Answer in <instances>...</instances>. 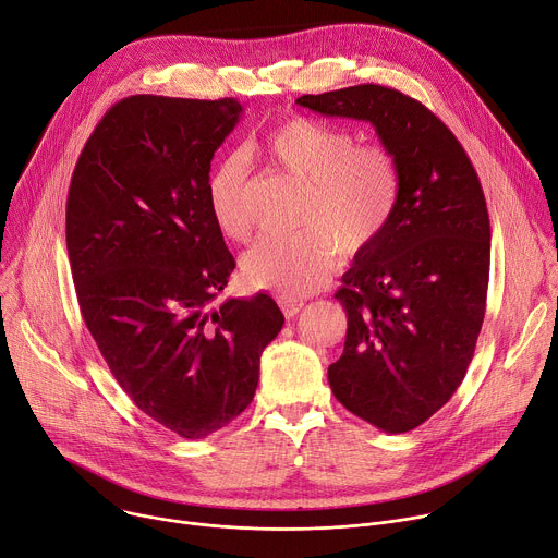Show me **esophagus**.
Returning a JSON list of instances; mask_svg holds the SVG:
<instances>
[{
	"mask_svg": "<svg viewBox=\"0 0 558 558\" xmlns=\"http://www.w3.org/2000/svg\"><path fill=\"white\" fill-rule=\"evenodd\" d=\"M278 303H280V310H282V314L287 318H293L295 314H299L305 307L303 301H295V299H291V295H280Z\"/></svg>",
	"mask_w": 558,
	"mask_h": 558,
	"instance_id": "obj_1",
	"label": "esophagus"
}]
</instances>
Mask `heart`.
<instances>
[{
	"label": "heart",
	"mask_w": 558,
	"mask_h": 558,
	"mask_svg": "<svg viewBox=\"0 0 558 558\" xmlns=\"http://www.w3.org/2000/svg\"><path fill=\"white\" fill-rule=\"evenodd\" d=\"M257 155L305 181L303 231L265 235L244 255V280L280 295L316 291L329 276L337 251L345 257L373 246L399 204V170L384 145L356 143L345 128L312 117H287L255 143ZM246 161L227 155L206 177V204L215 227L231 240L251 235Z\"/></svg>",
	"instance_id": "obj_1"
}]
</instances>
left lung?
Wrapping results in <instances>:
<instances>
[{"label": "left lung", "mask_w": 558, "mask_h": 558, "mask_svg": "<svg viewBox=\"0 0 558 558\" xmlns=\"http://www.w3.org/2000/svg\"><path fill=\"white\" fill-rule=\"evenodd\" d=\"M295 102L373 123L397 163L401 191L390 225L354 255L333 293L348 337L327 379L356 417L386 433L413 430L462 384L485 320V193L456 134L411 96L367 83Z\"/></svg>", "instance_id": "obj_1"}]
</instances>
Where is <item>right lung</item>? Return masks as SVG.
Here are the masks:
<instances>
[{
  "label": "right lung",
  "instance_id": "add662e5",
  "mask_svg": "<svg viewBox=\"0 0 558 558\" xmlns=\"http://www.w3.org/2000/svg\"><path fill=\"white\" fill-rule=\"evenodd\" d=\"M233 98L136 94L107 109L73 168L66 251L87 329L141 411L202 439L253 401L284 316L267 293L217 310L235 259L206 204Z\"/></svg>",
  "mask_w": 558,
  "mask_h": 558
}]
</instances>
